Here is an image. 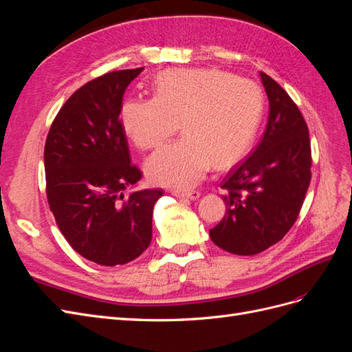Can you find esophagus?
<instances>
[{
	"label": "esophagus",
	"mask_w": 352,
	"mask_h": 352,
	"mask_svg": "<svg viewBox=\"0 0 352 352\" xmlns=\"http://www.w3.org/2000/svg\"><path fill=\"white\" fill-rule=\"evenodd\" d=\"M175 195L177 198H189V199H198L199 198V190H185V192H180V190H175Z\"/></svg>",
	"instance_id": "obj_1"
}]
</instances>
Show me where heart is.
Here are the masks:
<instances>
[{"label":"heart","instance_id":"1","mask_svg":"<svg viewBox=\"0 0 352 352\" xmlns=\"http://www.w3.org/2000/svg\"><path fill=\"white\" fill-rule=\"evenodd\" d=\"M257 83L214 69H175L155 80L153 98L123 102L120 123L144 150L162 145L177 129L185 136L160 148L145 163L155 185L188 189L211 164L226 167L248 150L260 123Z\"/></svg>","mask_w":352,"mask_h":352}]
</instances>
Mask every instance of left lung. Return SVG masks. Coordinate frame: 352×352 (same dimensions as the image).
<instances>
[{
	"mask_svg": "<svg viewBox=\"0 0 352 352\" xmlns=\"http://www.w3.org/2000/svg\"><path fill=\"white\" fill-rule=\"evenodd\" d=\"M269 120L255 150L223 179L226 216L210 230L217 247L254 255L279 242L300 214L311 180V145L304 117L280 85L260 72Z\"/></svg>",
	"mask_w": 352,
	"mask_h": 352,
	"instance_id": "left-lung-1",
	"label": "left lung"
}]
</instances>
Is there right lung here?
<instances>
[{
    "instance_id": "add662e5",
    "label": "right lung",
    "mask_w": 352,
    "mask_h": 352,
    "mask_svg": "<svg viewBox=\"0 0 352 352\" xmlns=\"http://www.w3.org/2000/svg\"><path fill=\"white\" fill-rule=\"evenodd\" d=\"M144 67L85 83L57 113L44 150L47 198L70 247L101 265L126 264L148 248L153 208L163 189L136 186L120 123L126 88Z\"/></svg>"
}]
</instances>
